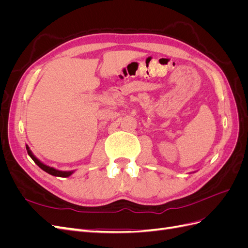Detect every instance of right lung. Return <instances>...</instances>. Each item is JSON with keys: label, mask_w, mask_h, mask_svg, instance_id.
<instances>
[{"label": "right lung", "mask_w": 248, "mask_h": 248, "mask_svg": "<svg viewBox=\"0 0 248 248\" xmlns=\"http://www.w3.org/2000/svg\"><path fill=\"white\" fill-rule=\"evenodd\" d=\"M26 148H27V151H28L29 156L31 157V158L34 160V162L37 164V166H38V167H39L41 170H43L44 171H46L47 174H49V175H51V176H55V177H63V178H66V177L71 176V175L73 174V172H74V170H57V169H55V168L46 166V164H44L42 161H40L38 158H37V157L33 154V152L31 151V150H30V148H29L28 145H26Z\"/></svg>", "instance_id": "1"}]
</instances>
